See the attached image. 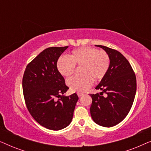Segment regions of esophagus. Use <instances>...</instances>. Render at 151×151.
I'll list each match as a JSON object with an SVG mask.
<instances>
[{
  "label": "esophagus",
  "instance_id": "obj_1",
  "mask_svg": "<svg viewBox=\"0 0 151 151\" xmlns=\"http://www.w3.org/2000/svg\"><path fill=\"white\" fill-rule=\"evenodd\" d=\"M77 94H78V97H81V96H83V93H78Z\"/></svg>",
  "mask_w": 151,
  "mask_h": 151
}]
</instances>
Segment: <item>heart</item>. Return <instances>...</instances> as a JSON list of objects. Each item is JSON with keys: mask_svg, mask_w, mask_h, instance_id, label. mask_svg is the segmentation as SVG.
I'll return each instance as SVG.
<instances>
[{"mask_svg": "<svg viewBox=\"0 0 151 151\" xmlns=\"http://www.w3.org/2000/svg\"><path fill=\"white\" fill-rule=\"evenodd\" d=\"M111 65L108 53L93 47H82L72 51L69 58H60L57 68L62 76L72 75L76 67H80V75L69 78L67 81L72 91L84 92L91 86L92 80H101L105 77Z\"/></svg>", "mask_w": 151, "mask_h": 151, "instance_id": "b5f03b06", "label": "heart"}]
</instances>
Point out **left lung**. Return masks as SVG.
<instances>
[{
	"label": "left lung",
	"mask_w": 151,
	"mask_h": 151,
	"mask_svg": "<svg viewBox=\"0 0 151 151\" xmlns=\"http://www.w3.org/2000/svg\"><path fill=\"white\" fill-rule=\"evenodd\" d=\"M111 59L110 67L96 89L102 92L91 94V117L97 124L112 127L121 122L131 110L135 99L137 82L135 74L127 59L118 51L102 46ZM106 93L107 96H103Z\"/></svg>",
	"instance_id": "obj_1"
}]
</instances>
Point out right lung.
<instances>
[{"label": "right lung", "instance_id": "add662e5", "mask_svg": "<svg viewBox=\"0 0 151 151\" xmlns=\"http://www.w3.org/2000/svg\"><path fill=\"white\" fill-rule=\"evenodd\" d=\"M67 48L45 49L28 64L22 78L24 98L29 112L41 126L53 131L69 125L78 100L76 93L63 96L69 87L57 68L58 60Z\"/></svg>", "mask_w": 151, "mask_h": 151}]
</instances>
